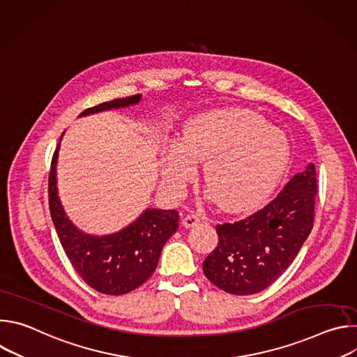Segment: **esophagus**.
Returning <instances> with one entry per match:
<instances>
[{"label": "esophagus", "instance_id": "34e87169", "mask_svg": "<svg viewBox=\"0 0 357 357\" xmlns=\"http://www.w3.org/2000/svg\"><path fill=\"white\" fill-rule=\"evenodd\" d=\"M199 223H200V218H199L197 215H188V216H185L183 220H182V225H183V227H186V229H192V227L197 226Z\"/></svg>", "mask_w": 357, "mask_h": 357}]
</instances>
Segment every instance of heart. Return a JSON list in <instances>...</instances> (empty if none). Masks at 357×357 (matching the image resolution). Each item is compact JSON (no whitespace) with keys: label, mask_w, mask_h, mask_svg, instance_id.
<instances>
[{"label":"heart","mask_w":357,"mask_h":357,"mask_svg":"<svg viewBox=\"0 0 357 357\" xmlns=\"http://www.w3.org/2000/svg\"><path fill=\"white\" fill-rule=\"evenodd\" d=\"M205 161L203 178L227 212L257 206L277 188L291 161L287 135L244 109H216L190 117L182 142L169 141L161 155V175L171 193H179Z\"/></svg>","instance_id":"b5f03b06"}]
</instances>
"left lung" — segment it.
I'll return each instance as SVG.
<instances>
[{
  "label": "left lung",
  "mask_w": 357,
  "mask_h": 357,
  "mask_svg": "<svg viewBox=\"0 0 357 357\" xmlns=\"http://www.w3.org/2000/svg\"><path fill=\"white\" fill-rule=\"evenodd\" d=\"M317 171L310 162L260 212L216 227L218 247L203 261V273L233 295H252L270 287L292 264L314 226Z\"/></svg>",
  "instance_id": "8db88e82"
}]
</instances>
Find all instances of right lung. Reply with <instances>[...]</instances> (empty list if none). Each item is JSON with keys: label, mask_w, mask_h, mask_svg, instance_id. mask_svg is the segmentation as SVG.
<instances>
[{"label": "right lung", "mask_w": 357, "mask_h": 357, "mask_svg": "<svg viewBox=\"0 0 357 357\" xmlns=\"http://www.w3.org/2000/svg\"><path fill=\"white\" fill-rule=\"evenodd\" d=\"M141 98V94H135L106 101L84 110L79 117L130 107L138 105ZM62 137L49 174L50 218L61 244L73 268L91 288L107 295L127 294L142 285L155 271L165 243L178 230L179 213L174 209L146 208L134 222L116 233L98 236L80 230L69 219L58 195L56 165Z\"/></svg>", "instance_id": "obj_1"}]
</instances>
